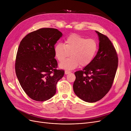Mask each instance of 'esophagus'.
I'll list each match as a JSON object with an SVG mask.
<instances>
[{
    "mask_svg": "<svg viewBox=\"0 0 131 131\" xmlns=\"http://www.w3.org/2000/svg\"><path fill=\"white\" fill-rule=\"evenodd\" d=\"M70 73V71H69V70H65V74H69Z\"/></svg>",
    "mask_w": 131,
    "mask_h": 131,
    "instance_id": "34e87169",
    "label": "esophagus"
}]
</instances>
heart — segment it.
I'll list each match as a JSON object with an SVG mask.
<instances>
[{
	"label": "heart",
	"mask_w": 131,
	"mask_h": 131,
	"mask_svg": "<svg viewBox=\"0 0 131 131\" xmlns=\"http://www.w3.org/2000/svg\"><path fill=\"white\" fill-rule=\"evenodd\" d=\"M98 44L93 39H87L77 34H71L65 40V43H58L54 47V55L61 62L71 53L72 57L62 62L59 67L71 70L81 65L86 67L92 62L97 52Z\"/></svg>",
	"instance_id": "heart-1"
}]
</instances>
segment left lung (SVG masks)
<instances>
[{
    "label": "left lung",
    "instance_id": "8db88e82",
    "mask_svg": "<svg viewBox=\"0 0 131 131\" xmlns=\"http://www.w3.org/2000/svg\"><path fill=\"white\" fill-rule=\"evenodd\" d=\"M96 32L100 40L96 56L83 70L74 73V93L81 100L89 103L100 101L109 92L118 66L117 54L112 42L106 35Z\"/></svg>",
    "mask_w": 131,
    "mask_h": 131
}]
</instances>
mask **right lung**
I'll use <instances>...</instances> for the list:
<instances>
[{"instance_id": "right-lung-1", "label": "right lung", "mask_w": 131, "mask_h": 131, "mask_svg": "<svg viewBox=\"0 0 131 131\" xmlns=\"http://www.w3.org/2000/svg\"><path fill=\"white\" fill-rule=\"evenodd\" d=\"M62 36L58 29L44 28L28 34L19 43L15 72L22 88L32 100L43 102L56 92L57 82L64 75L58 70L54 47Z\"/></svg>"}]
</instances>
